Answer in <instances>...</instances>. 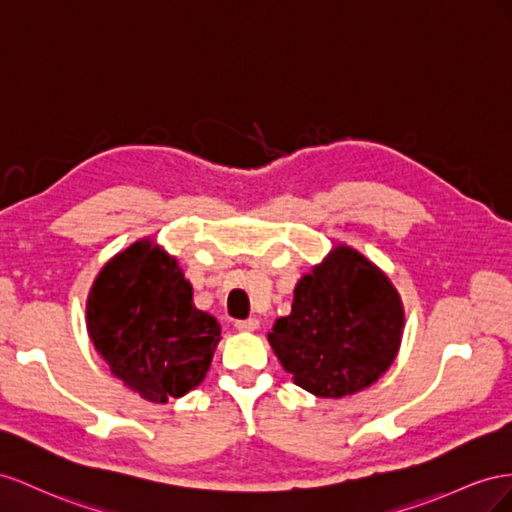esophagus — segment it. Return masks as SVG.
Listing matches in <instances>:
<instances>
[{"label": "esophagus", "mask_w": 512, "mask_h": 512, "mask_svg": "<svg viewBox=\"0 0 512 512\" xmlns=\"http://www.w3.org/2000/svg\"><path fill=\"white\" fill-rule=\"evenodd\" d=\"M236 328L240 332H255L259 328V319L257 317H248V319H240L236 321Z\"/></svg>", "instance_id": "obj_1"}]
</instances>
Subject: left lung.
<instances>
[{
	"label": "left lung",
	"mask_w": 512,
	"mask_h": 512,
	"mask_svg": "<svg viewBox=\"0 0 512 512\" xmlns=\"http://www.w3.org/2000/svg\"><path fill=\"white\" fill-rule=\"evenodd\" d=\"M403 302L388 276L345 244L334 246L294 289V304L268 341L283 369L315 397L369 388L397 358Z\"/></svg>",
	"instance_id": "obj_1"
}]
</instances>
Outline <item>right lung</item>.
<instances>
[{
  "instance_id": "obj_1",
  "label": "right lung",
  "mask_w": 512,
  "mask_h": 512,
  "mask_svg": "<svg viewBox=\"0 0 512 512\" xmlns=\"http://www.w3.org/2000/svg\"><path fill=\"white\" fill-rule=\"evenodd\" d=\"M87 332L111 373L152 403L199 386L221 341L218 321L193 304L178 261L150 240L100 270L87 296Z\"/></svg>"
}]
</instances>
